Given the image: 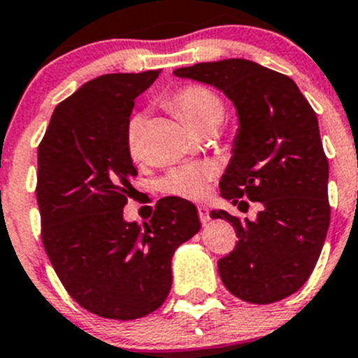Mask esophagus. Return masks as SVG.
Wrapping results in <instances>:
<instances>
[{"mask_svg": "<svg viewBox=\"0 0 358 358\" xmlns=\"http://www.w3.org/2000/svg\"><path fill=\"white\" fill-rule=\"evenodd\" d=\"M197 215H199V220H201L202 225H208V222H209V209L206 208V206H202V204L197 206Z\"/></svg>", "mask_w": 358, "mask_h": 358, "instance_id": "1", "label": "esophagus"}]
</instances>
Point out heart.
I'll return each mask as SVG.
<instances>
[{
    "mask_svg": "<svg viewBox=\"0 0 358 358\" xmlns=\"http://www.w3.org/2000/svg\"><path fill=\"white\" fill-rule=\"evenodd\" d=\"M166 106L178 112L194 129H215L222 122L225 107L222 99L204 86H183L173 92L166 99ZM142 129L143 117L135 115L129 119L126 128V149L133 159H138L142 154ZM215 176V168L211 164H190L183 168L173 169L164 180L162 189L173 196L185 197V199H199L206 194L209 180Z\"/></svg>",
    "mask_w": 358,
    "mask_h": 358,
    "instance_id": "heart-1",
    "label": "heart"
}]
</instances>
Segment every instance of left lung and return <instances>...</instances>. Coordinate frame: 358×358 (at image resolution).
<instances>
[{
	"instance_id": "8db88e82",
	"label": "left lung",
	"mask_w": 358,
	"mask_h": 358,
	"mask_svg": "<svg viewBox=\"0 0 358 358\" xmlns=\"http://www.w3.org/2000/svg\"><path fill=\"white\" fill-rule=\"evenodd\" d=\"M178 78L222 90L239 115L234 156L220 180L223 199L262 202L255 222L211 211L236 229L232 252L218 262L225 287L256 305L279 301L308 280L329 229V162L317 114L296 83L244 59L176 69Z\"/></svg>"
}]
</instances>
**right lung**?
Segmentation results:
<instances>
[{
  "mask_svg": "<svg viewBox=\"0 0 358 358\" xmlns=\"http://www.w3.org/2000/svg\"><path fill=\"white\" fill-rule=\"evenodd\" d=\"M159 71L103 74L85 83L53 110L38 147L41 239L69 294L103 319L149 315L171 289L175 249L201 229L197 209L182 197L159 201L143 225L128 223L126 149L135 99Z\"/></svg>",
  "mask_w": 358,
  "mask_h": 358,
  "instance_id": "obj_1",
  "label": "right lung"
}]
</instances>
